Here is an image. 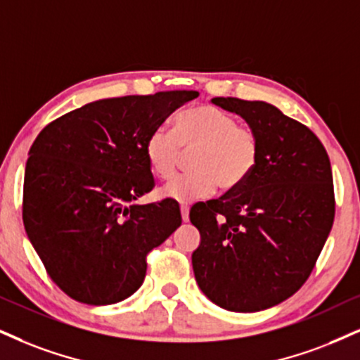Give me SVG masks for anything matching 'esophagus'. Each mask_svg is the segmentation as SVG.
Masks as SVG:
<instances>
[{
	"label": "esophagus",
	"instance_id": "1",
	"mask_svg": "<svg viewBox=\"0 0 360 360\" xmlns=\"http://www.w3.org/2000/svg\"><path fill=\"white\" fill-rule=\"evenodd\" d=\"M180 214H181V220L184 221H188L190 217H188V207L187 205H181L180 207Z\"/></svg>",
	"mask_w": 360,
	"mask_h": 360
}]
</instances>
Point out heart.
I'll list each match as a JSON object with an SVG mask.
<instances>
[{
  "instance_id": "1",
  "label": "heart",
  "mask_w": 360,
  "mask_h": 360,
  "mask_svg": "<svg viewBox=\"0 0 360 360\" xmlns=\"http://www.w3.org/2000/svg\"><path fill=\"white\" fill-rule=\"evenodd\" d=\"M181 152H193V172L168 184L163 197L187 203L212 195L217 185L224 190L240 187L257 165L259 139L215 106H192L173 118L172 131L157 128L145 141L146 163L160 180L175 175Z\"/></svg>"
}]
</instances>
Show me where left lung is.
<instances>
[{"instance_id": "obj_1", "label": "left lung", "mask_w": 360, "mask_h": 360, "mask_svg": "<svg viewBox=\"0 0 360 360\" xmlns=\"http://www.w3.org/2000/svg\"><path fill=\"white\" fill-rule=\"evenodd\" d=\"M259 139V160L240 187L190 210L200 232L195 281L212 302L259 312L307 281L334 221L329 155L307 127L265 101L214 98Z\"/></svg>"}]
</instances>
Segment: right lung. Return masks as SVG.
Masks as SVG:
<instances>
[{
    "mask_svg": "<svg viewBox=\"0 0 360 360\" xmlns=\"http://www.w3.org/2000/svg\"><path fill=\"white\" fill-rule=\"evenodd\" d=\"M197 91H160L86 103L44 127L30 148L23 224L51 281L78 302L110 305L135 294L146 254L181 225L153 188L145 141Z\"/></svg>",
    "mask_w": 360,
    "mask_h": 360,
    "instance_id": "obj_1",
    "label": "right lung"
}]
</instances>
